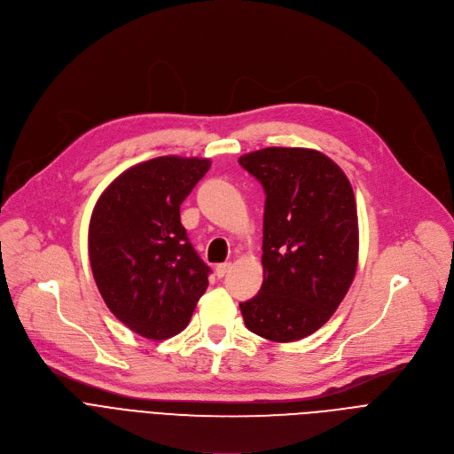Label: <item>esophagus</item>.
Instances as JSON below:
<instances>
[{
  "instance_id": "esophagus-1",
  "label": "esophagus",
  "mask_w": 454,
  "mask_h": 454,
  "mask_svg": "<svg viewBox=\"0 0 454 454\" xmlns=\"http://www.w3.org/2000/svg\"><path fill=\"white\" fill-rule=\"evenodd\" d=\"M231 270V262H223V264H217L215 266V275L219 277V278H223L228 271Z\"/></svg>"
}]
</instances>
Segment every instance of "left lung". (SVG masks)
<instances>
[{
	"instance_id": "obj_1",
	"label": "left lung",
	"mask_w": 454,
	"mask_h": 454,
	"mask_svg": "<svg viewBox=\"0 0 454 454\" xmlns=\"http://www.w3.org/2000/svg\"><path fill=\"white\" fill-rule=\"evenodd\" d=\"M266 192L261 291L240 303L246 327L289 343L325 325L357 270L354 190L325 154L268 147L239 158Z\"/></svg>"
}]
</instances>
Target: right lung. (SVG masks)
Instances as JSON below:
<instances>
[{
    "label": "right lung",
    "mask_w": 454,
    "mask_h": 454,
    "mask_svg": "<svg viewBox=\"0 0 454 454\" xmlns=\"http://www.w3.org/2000/svg\"><path fill=\"white\" fill-rule=\"evenodd\" d=\"M207 158L161 156L121 172L90 221V262L109 310L133 333L179 334L208 287L210 268L179 219L184 198L208 172Z\"/></svg>",
    "instance_id": "1"
}]
</instances>
